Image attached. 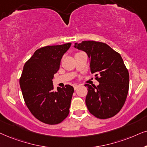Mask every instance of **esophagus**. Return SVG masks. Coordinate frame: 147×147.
Instances as JSON below:
<instances>
[{"mask_svg": "<svg viewBox=\"0 0 147 147\" xmlns=\"http://www.w3.org/2000/svg\"><path fill=\"white\" fill-rule=\"evenodd\" d=\"M79 87V85H74V89H75V90H77L78 89V87Z\"/></svg>", "mask_w": 147, "mask_h": 147, "instance_id": "34e87169", "label": "esophagus"}]
</instances>
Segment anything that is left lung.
I'll return each instance as SVG.
<instances>
[{
    "instance_id": "8db88e82",
    "label": "left lung",
    "mask_w": 147,
    "mask_h": 147,
    "mask_svg": "<svg viewBox=\"0 0 147 147\" xmlns=\"http://www.w3.org/2000/svg\"><path fill=\"white\" fill-rule=\"evenodd\" d=\"M74 47L87 54L91 72L99 83L97 87L85 85L89 112L100 119L115 116L124 105L129 89V73L122 56L107 44L95 41L75 43Z\"/></svg>"
}]
</instances>
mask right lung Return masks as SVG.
Listing matches in <instances>:
<instances>
[{
  "label": "right lung",
  "mask_w": 147,
  "mask_h": 147,
  "mask_svg": "<svg viewBox=\"0 0 147 147\" xmlns=\"http://www.w3.org/2000/svg\"><path fill=\"white\" fill-rule=\"evenodd\" d=\"M71 43L48 46L37 50L25 62L19 84L25 104L41 122H62L69 113L74 88L69 85L54 91L52 79L59 70L62 56Z\"/></svg>",
  "instance_id": "obj_1"
}]
</instances>
